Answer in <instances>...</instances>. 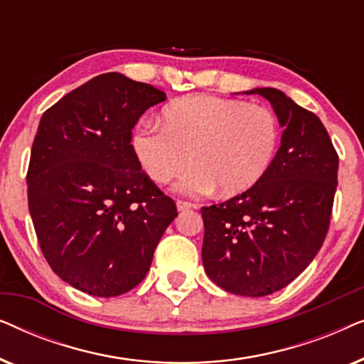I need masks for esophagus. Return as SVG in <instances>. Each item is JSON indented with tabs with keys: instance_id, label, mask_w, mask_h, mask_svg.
<instances>
[{
	"instance_id": "esophagus-1",
	"label": "esophagus",
	"mask_w": 364,
	"mask_h": 364,
	"mask_svg": "<svg viewBox=\"0 0 364 364\" xmlns=\"http://www.w3.org/2000/svg\"><path fill=\"white\" fill-rule=\"evenodd\" d=\"M196 205L191 202H186V200H177V210L178 212H183V210H188V208H193Z\"/></svg>"
}]
</instances>
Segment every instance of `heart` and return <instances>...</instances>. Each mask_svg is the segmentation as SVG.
Segmentation results:
<instances>
[{
  "instance_id": "b5f03b06",
  "label": "heart",
  "mask_w": 364,
  "mask_h": 364,
  "mask_svg": "<svg viewBox=\"0 0 364 364\" xmlns=\"http://www.w3.org/2000/svg\"><path fill=\"white\" fill-rule=\"evenodd\" d=\"M278 142L280 126L268 107L196 94L167 104L161 124L142 122L132 149L154 182L168 183L192 164L178 191L208 196L218 188L230 197L265 177Z\"/></svg>"
}]
</instances>
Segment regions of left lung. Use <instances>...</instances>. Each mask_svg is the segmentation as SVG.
<instances>
[{"label":"left lung","mask_w":364,"mask_h":364,"mask_svg":"<svg viewBox=\"0 0 364 364\" xmlns=\"http://www.w3.org/2000/svg\"><path fill=\"white\" fill-rule=\"evenodd\" d=\"M285 129L265 177L240 196L202 207V262L228 293L267 296L295 280L325 242L338 154L316 114L273 87H257Z\"/></svg>","instance_id":"8db88e82"}]
</instances>
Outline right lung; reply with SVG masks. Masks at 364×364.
I'll return each instance as SVG.
<instances>
[{"label":"right lung","mask_w":364,"mask_h":364,"mask_svg":"<svg viewBox=\"0 0 364 364\" xmlns=\"http://www.w3.org/2000/svg\"><path fill=\"white\" fill-rule=\"evenodd\" d=\"M166 92L119 73L92 77L43 114L28 167V205L53 272L92 296L146 278L176 202L142 171L132 129Z\"/></svg>","instance_id":"right-lung-1"}]
</instances>
